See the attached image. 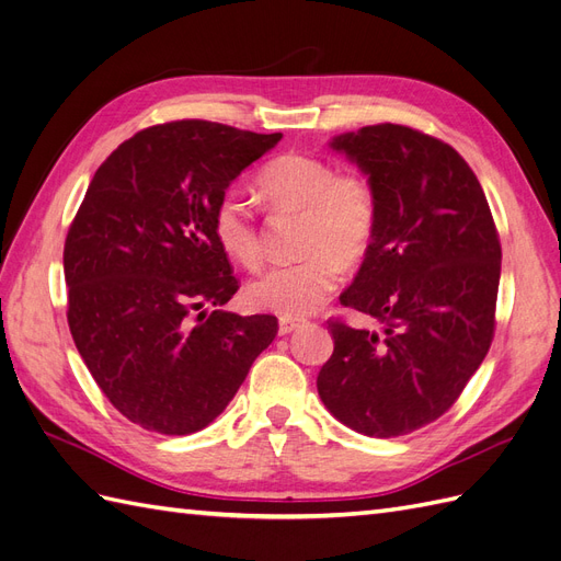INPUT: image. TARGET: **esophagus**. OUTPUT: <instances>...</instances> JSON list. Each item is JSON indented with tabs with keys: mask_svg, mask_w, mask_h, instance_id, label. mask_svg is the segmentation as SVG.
<instances>
[{
	"mask_svg": "<svg viewBox=\"0 0 561 561\" xmlns=\"http://www.w3.org/2000/svg\"><path fill=\"white\" fill-rule=\"evenodd\" d=\"M304 322H307V320L297 318V316H280L278 318V330H280V334H290V332L299 330Z\"/></svg>",
	"mask_w": 561,
	"mask_h": 561,
	"instance_id": "1",
	"label": "esophagus"
}]
</instances>
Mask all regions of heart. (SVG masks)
Listing matches in <instances>:
<instances>
[{"label": "heart", "instance_id": "obj_1", "mask_svg": "<svg viewBox=\"0 0 561 561\" xmlns=\"http://www.w3.org/2000/svg\"><path fill=\"white\" fill-rule=\"evenodd\" d=\"M257 192L274 210L301 213L299 260L271 266L248 285L254 309L307 316L328 301L342 280L344 264L367 257L379 229V203L360 173L309 154H283L257 175ZM213 233L229 257L245 268L262 264V233L252 203L239 190L219 194L213 206Z\"/></svg>", "mask_w": 561, "mask_h": 561}]
</instances>
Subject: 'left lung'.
<instances>
[{
    "label": "left lung",
    "instance_id": "left-lung-1",
    "mask_svg": "<svg viewBox=\"0 0 561 561\" xmlns=\"http://www.w3.org/2000/svg\"><path fill=\"white\" fill-rule=\"evenodd\" d=\"M379 203V229L339 301L381 322L330 320L318 396L348 428L398 437L443 416L494 339L501 243L482 186L454 147L400 124L336 135Z\"/></svg>",
    "mask_w": 561,
    "mask_h": 561
}]
</instances>
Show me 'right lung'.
<instances>
[{
	"label": "right lung",
	"mask_w": 561,
	"mask_h": 561,
	"mask_svg": "<svg viewBox=\"0 0 561 561\" xmlns=\"http://www.w3.org/2000/svg\"><path fill=\"white\" fill-rule=\"evenodd\" d=\"M280 138L201 118L145 128L98 168L67 231L77 351L107 400L145 431L206 428L274 342L276 316L217 309L239 280L213 233V206Z\"/></svg>",
	"instance_id": "obj_1"
}]
</instances>
